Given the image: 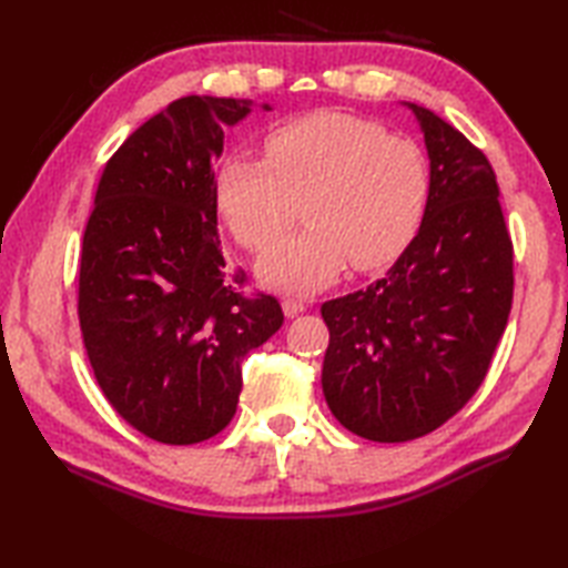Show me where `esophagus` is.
Here are the masks:
<instances>
[{
  "instance_id": "esophagus-1",
  "label": "esophagus",
  "mask_w": 568,
  "mask_h": 568,
  "mask_svg": "<svg viewBox=\"0 0 568 568\" xmlns=\"http://www.w3.org/2000/svg\"><path fill=\"white\" fill-rule=\"evenodd\" d=\"M307 310V305L303 303V300H283V312H285V317H297L300 312H305Z\"/></svg>"
}]
</instances>
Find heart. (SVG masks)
Here are the masks:
<instances>
[{
  "mask_svg": "<svg viewBox=\"0 0 568 568\" xmlns=\"http://www.w3.org/2000/svg\"><path fill=\"white\" fill-rule=\"evenodd\" d=\"M265 159L232 155L214 178V202L229 232L265 251L304 202L308 229L268 251L261 281L287 293L334 283L348 261L368 273L413 241L429 195V168L413 139L368 119L322 112L275 129Z\"/></svg>",
  "mask_w": 568,
  "mask_h": 568,
  "instance_id": "obj_1",
  "label": "heart"
}]
</instances>
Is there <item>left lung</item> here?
I'll list each match as a JSON object with an SVG mask.
<instances>
[{
	"label": "left lung",
	"instance_id": "obj_1",
	"mask_svg": "<svg viewBox=\"0 0 568 568\" xmlns=\"http://www.w3.org/2000/svg\"><path fill=\"white\" fill-rule=\"evenodd\" d=\"M429 195L417 236L388 275L329 300L322 390L371 442L442 427L484 383L513 307V239L484 151L425 106Z\"/></svg>",
	"mask_w": 568,
	"mask_h": 568
}]
</instances>
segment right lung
I'll return each mask as SVG.
<instances>
[{"label":"right lung","instance_id":"right-lung-1","mask_svg":"<svg viewBox=\"0 0 568 568\" xmlns=\"http://www.w3.org/2000/svg\"><path fill=\"white\" fill-rule=\"evenodd\" d=\"M251 100L180 98L104 165L82 236L78 317L106 400L161 444H197L236 413L241 361L281 329L244 295L216 234L214 161ZM268 110V106H265Z\"/></svg>","mask_w":568,"mask_h":568}]
</instances>
